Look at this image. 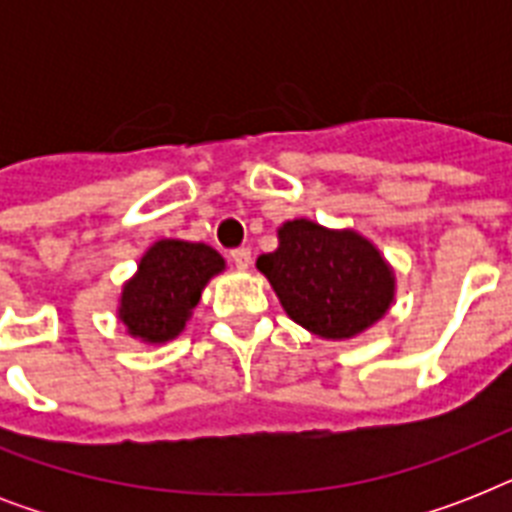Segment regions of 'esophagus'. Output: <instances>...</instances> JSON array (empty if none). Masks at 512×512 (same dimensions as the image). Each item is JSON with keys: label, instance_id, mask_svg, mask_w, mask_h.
<instances>
[{"label": "esophagus", "instance_id": "34e87169", "mask_svg": "<svg viewBox=\"0 0 512 512\" xmlns=\"http://www.w3.org/2000/svg\"><path fill=\"white\" fill-rule=\"evenodd\" d=\"M231 260H233V265L239 268V271H247L249 263H252V252H249L247 247L233 249V252H231Z\"/></svg>", "mask_w": 512, "mask_h": 512}]
</instances>
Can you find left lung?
Listing matches in <instances>:
<instances>
[{
  "instance_id": "obj_1",
  "label": "left lung",
  "mask_w": 512,
  "mask_h": 512,
  "mask_svg": "<svg viewBox=\"0 0 512 512\" xmlns=\"http://www.w3.org/2000/svg\"><path fill=\"white\" fill-rule=\"evenodd\" d=\"M289 319L327 340L372 327L393 300V276L380 252L353 231L292 220L279 249L257 257Z\"/></svg>"
}]
</instances>
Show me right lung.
<instances>
[{"label": "right lung", "mask_w": 512, "mask_h": 512, "mask_svg": "<svg viewBox=\"0 0 512 512\" xmlns=\"http://www.w3.org/2000/svg\"><path fill=\"white\" fill-rule=\"evenodd\" d=\"M223 265V257L207 244L175 239L154 244L122 292L119 316L130 335L148 342L172 340L199 303L204 284Z\"/></svg>", "instance_id": "right-lung-1"}]
</instances>
